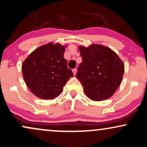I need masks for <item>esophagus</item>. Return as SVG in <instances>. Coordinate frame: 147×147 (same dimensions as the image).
<instances>
[{"label":"esophagus","mask_w":147,"mask_h":147,"mask_svg":"<svg viewBox=\"0 0 147 147\" xmlns=\"http://www.w3.org/2000/svg\"><path fill=\"white\" fill-rule=\"evenodd\" d=\"M72 72H73L74 75H75L76 74H77V69H76V68L73 69V70H72Z\"/></svg>","instance_id":"obj_1"}]
</instances>
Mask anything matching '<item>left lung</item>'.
Returning a JSON list of instances; mask_svg holds the SVG:
<instances>
[{
  "instance_id": "1",
  "label": "left lung",
  "mask_w": 147,
  "mask_h": 147,
  "mask_svg": "<svg viewBox=\"0 0 147 147\" xmlns=\"http://www.w3.org/2000/svg\"><path fill=\"white\" fill-rule=\"evenodd\" d=\"M82 62L76 77L88 98L102 101L112 96L122 81L124 65L117 54L108 47L92 44L79 46Z\"/></svg>"
}]
</instances>
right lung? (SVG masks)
<instances>
[{"label":"right lung","instance_id":"right-lung-1","mask_svg":"<svg viewBox=\"0 0 147 147\" xmlns=\"http://www.w3.org/2000/svg\"><path fill=\"white\" fill-rule=\"evenodd\" d=\"M66 45L52 42L38 47L22 64V73L27 86L37 97L53 99L62 92L72 70L63 57Z\"/></svg>","mask_w":147,"mask_h":147}]
</instances>
